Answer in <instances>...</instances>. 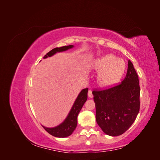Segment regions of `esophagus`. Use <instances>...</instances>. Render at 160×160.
<instances>
[{
	"mask_svg": "<svg viewBox=\"0 0 160 160\" xmlns=\"http://www.w3.org/2000/svg\"><path fill=\"white\" fill-rule=\"evenodd\" d=\"M88 97L89 98H93V94H92L91 90H89V91H88Z\"/></svg>",
	"mask_w": 160,
	"mask_h": 160,
	"instance_id": "1",
	"label": "esophagus"
}]
</instances>
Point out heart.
<instances>
[{"label":"heart","instance_id":"heart-1","mask_svg":"<svg viewBox=\"0 0 160 160\" xmlns=\"http://www.w3.org/2000/svg\"><path fill=\"white\" fill-rule=\"evenodd\" d=\"M91 67L98 74V83L103 88L113 86L122 80L126 69V64L122 59L113 54H106L97 58Z\"/></svg>","mask_w":160,"mask_h":160}]
</instances>
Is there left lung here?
<instances>
[{
	"instance_id": "left-lung-1",
	"label": "left lung",
	"mask_w": 160,
	"mask_h": 160,
	"mask_svg": "<svg viewBox=\"0 0 160 160\" xmlns=\"http://www.w3.org/2000/svg\"><path fill=\"white\" fill-rule=\"evenodd\" d=\"M96 122L110 136L125 133L139 111L140 88L138 75L129 60L126 76L120 84L103 90L93 91Z\"/></svg>"
}]
</instances>
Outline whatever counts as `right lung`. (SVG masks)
Masks as SVG:
<instances>
[{"instance_id":"right-lung-1","label":"right lung","mask_w":160,"mask_h":160,"mask_svg":"<svg viewBox=\"0 0 160 160\" xmlns=\"http://www.w3.org/2000/svg\"><path fill=\"white\" fill-rule=\"evenodd\" d=\"M73 45L64 46L61 47H57L52 49L44 56V59L47 57H52L56 54L57 52H61L73 48ZM88 88L81 90L79 94L77 96L75 102L72 105V108L69 111L68 115L67 116L65 119L61 124L54 128H46L42 127L49 134L56 138H67L69 136L74 132L77 125V116L79 113L81 109L83 108L84 103L88 99Z\"/></svg>"}]
</instances>
